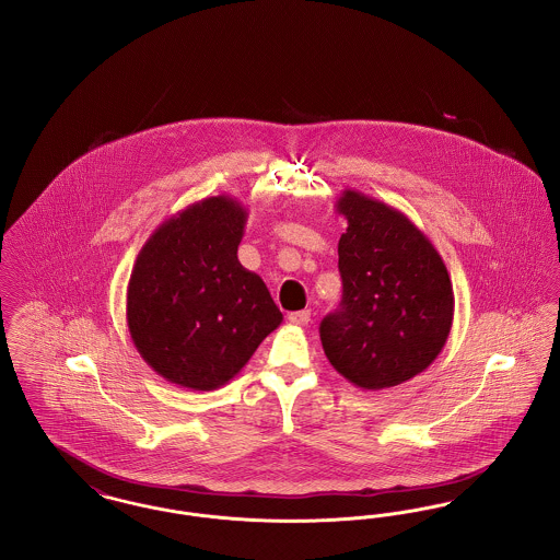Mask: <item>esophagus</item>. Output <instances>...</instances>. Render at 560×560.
Wrapping results in <instances>:
<instances>
[{"label":"esophagus","instance_id":"esophagus-1","mask_svg":"<svg viewBox=\"0 0 560 560\" xmlns=\"http://www.w3.org/2000/svg\"><path fill=\"white\" fill-rule=\"evenodd\" d=\"M288 319H290V323H293V325L304 327V325L311 323V311H295V313L288 315Z\"/></svg>","mask_w":560,"mask_h":560}]
</instances>
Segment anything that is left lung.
<instances>
[{"label":"left lung","mask_w":560,"mask_h":560,"mask_svg":"<svg viewBox=\"0 0 560 560\" xmlns=\"http://www.w3.org/2000/svg\"><path fill=\"white\" fill-rule=\"evenodd\" d=\"M336 210L348 220L338 243L345 290L340 308L320 320V345L354 386H399L424 372L450 338V272L399 210L350 188L340 192Z\"/></svg>","instance_id":"obj_1"}]
</instances>
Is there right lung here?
Masks as SVG:
<instances>
[{
	"mask_svg": "<svg viewBox=\"0 0 560 560\" xmlns=\"http://www.w3.org/2000/svg\"><path fill=\"white\" fill-rule=\"evenodd\" d=\"M247 212L218 195L170 215L142 245L128 283L133 347L167 382L215 390L231 382L283 315L237 258Z\"/></svg>",
	"mask_w": 560,
	"mask_h": 560,
	"instance_id": "add662e5",
	"label": "right lung"
}]
</instances>
